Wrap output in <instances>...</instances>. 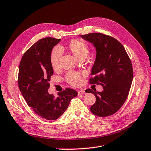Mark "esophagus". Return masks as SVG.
Returning a JSON list of instances; mask_svg holds the SVG:
<instances>
[{"label": "esophagus", "mask_w": 151, "mask_h": 151, "mask_svg": "<svg viewBox=\"0 0 151 151\" xmlns=\"http://www.w3.org/2000/svg\"><path fill=\"white\" fill-rule=\"evenodd\" d=\"M86 94V92L84 90H80L78 92V95H82V94Z\"/></svg>", "instance_id": "34e87169"}]
</instances>
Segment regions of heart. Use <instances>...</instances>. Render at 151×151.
Returning <instances> with one entry per match:
<instances>
[{
    "instance_id": "obj_1",
    "label": "heart",
    "mask_w": 151,
    "mask_h": 151,
    "mask_svg": "<svg viewBox=\"0 0 151 151\" xmlns=\"http://www.w3.org/2000/svg\"><path fill=\"white\" fill-rule=\"evenodd\" d=\"M68 50L74 55L75 57L80 59L86 58L89 52V49L84 42L80 39H73L68 44L67 46ZM62 54L61 48L55 46L51 51L50 64L53 70H57L60 68V60ZM80 74L78 72L69 71L65 75V79L70 85L77 86L81 82Z\"/></svg>"
}]
</instances>
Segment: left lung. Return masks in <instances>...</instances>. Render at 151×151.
Wrapping results in <instances>:
<instances>
[{
  "label": "left lung",
  "instance_id": "8db88e82",
  "mask_svg": "<svg viewBox=\"0 0 151 151\" xmlns=\"http://www.w3.org/2000/svg\"><path fill=\"white\" fill-rule=\"evenodd\" d=\"M80 36L93 44L96 50L89 83L103 87L102 92L86 91L96 96L91 111L98 116H109L120 109L128 96L133 78L131 59L123 45L109 35L92 33Z\"/></svg>",
  "mask_w": 151,
  "mask_h": 151
}]
</instances>
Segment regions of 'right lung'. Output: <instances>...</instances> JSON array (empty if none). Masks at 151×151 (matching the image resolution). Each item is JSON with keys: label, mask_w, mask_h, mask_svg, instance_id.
Returning <instances> with one entry per match:
<instances>
[{"label": "right lung", "mask_w": 151, "mask_h": 151, "mask_svg": "<svg viewBox=\"0 0 151 151\" xmlns=\"http://www.w3.org/2000/svg\"><path fill=\"white\" fill-rule=\"evenodd\" d=\"M60 39L46 37L40 39L24 52L19 70V87L28 106L47 120H57L68 107L76 91L66 88L57 96L48 93L53 74L50 64L51 51Z\"/></svg>", "instance_id": "right-lung-1"}]
</instances>
